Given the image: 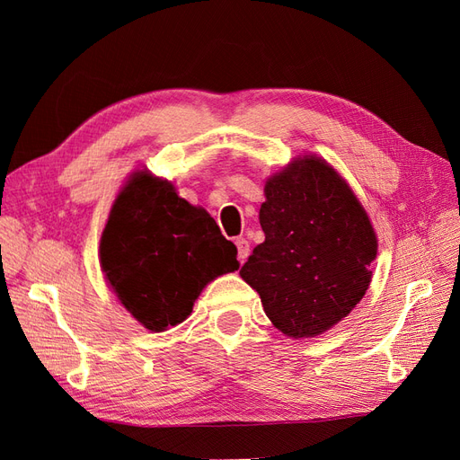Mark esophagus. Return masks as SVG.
<instances>
[{"label": "esophagus", "instance_id": "obj_1", "mask_svg": "<svg viewBox=\"0 0 460 460\" xmlns=\"http://www.w3.org/2000/svg\"><path fill=\"white\" fill-rule=\"evenodd\" d=\"M235 245H238L240 262H245V259L249 257V242L245 238H238V240H235Z\"/></svg>", "mask_w": 460, "mask_h": 460}]
</instances>
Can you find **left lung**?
Masks as SVG:
<instances>
[{"label":"left lung","mask_w":460,"mask_h":460,"mask_svg":"<svg viewBox=\"0 0 460 460\" xmlns=\"http://www.w3.org/2000/svg\"><path fill=\"white\" fill-rule=\"evenodd\" d=\"M264 242L242 267L270 323L314 338L365 297L378 238L345 178L316 155L296 157L264 184Z\"/></svg>","instance_id":"8db88e82"}]
</instances>
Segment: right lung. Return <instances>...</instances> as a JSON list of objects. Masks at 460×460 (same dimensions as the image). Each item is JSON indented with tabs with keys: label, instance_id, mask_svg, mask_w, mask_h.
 I'll use <instances>...</instances> for the list:
<instances>
[{
	"label": "right lung",
	"instance_id": "right-lung-1",
	"mask_svg": "<svg viewBox=\"0 0 460 460\" xmlns=\"http://www.w3.org/2000/svg\"><path fill=\"white\" fill-rule=\"evenodd\" d=\"M235 255L203 207L147 169L134 171L117 193L100 242L109 288L149 332L184 323L208 282L240 269Z\"/></svg>",
	"mask_w": 460,
	"mask_h": 460
}]
</instances>
